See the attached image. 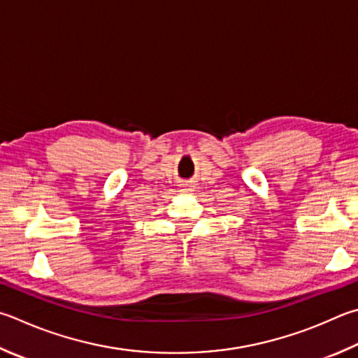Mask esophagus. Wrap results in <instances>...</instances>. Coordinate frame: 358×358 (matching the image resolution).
<instances>
[{
  "label": "esophagus",
  "mask_w": 358,
  "mask_h": 358,
  "mask_svg": "<svg viewBox=\"0 0 358 358\" xmlns=\"http://www.w3.org/2000/svg\"><path fill=\"white\" fill-rule=\"evenodd\" d=\"M180 186H181V191H183V192H192L194 189H196V186L192 185V181H183V183H181Z\"/></svg>",
  "instance_id": "esophagus-1"
}]
</instances>
